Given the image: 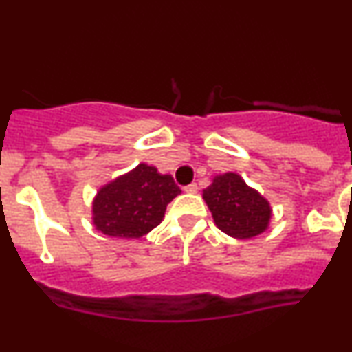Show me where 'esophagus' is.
<instances>
[{"label":"esophagus","instance_id":"obj_1","mask_svg":"<svg viewBox=\"0 0 352 352\" xmlns=\"http://www.w3.org/2000/svg\"><path fill=\"white\" fill-rule=\"evenodd\" d=\"M184 190L187 193H197V190H199V187H197V184H190V185H187V187H184Z\"/></svg>","mask_w":352,"mask_h":352}]
</instances>
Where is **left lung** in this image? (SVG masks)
<instances>
[{
	"mask_svg": "<svg viewBox=\"0 0 352 352\" xmlns=\"http://www.w3.org/2000/svg\"><path fill=\"white\" fill-rule=\"evenodd\" d=\"M204 199L215 225L233 238H253L268 228L272 208L268 200L245 184L238 173H223L204 190Z\"/></svg>",
	"mask_w": 352,
	"mask_h": 352,
	"instance_id": "1",
	"label": "left lung"
}]
</instances>
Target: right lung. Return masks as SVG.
Returning a JSON list of instances; mask_svg holds the SVG:
<instances>
[{
  "mask_svg": "<svg viewBox=\"0 0 352 352\" xmlns=\"http://www.w3.org/2000/svg\"><path fill=\"white\" fill-rule=\"evenodd\" d=\"M179 193L170 175H160L155 167L140 164L99 190L92 220L104 235L140 238L162 221L165 208Z\"/></svg>",
  "mask_w": 352,
  "mask_h": 352,
  "instance_id": "right-lung-1",
  "label": "right lung"
}]
</instances>
